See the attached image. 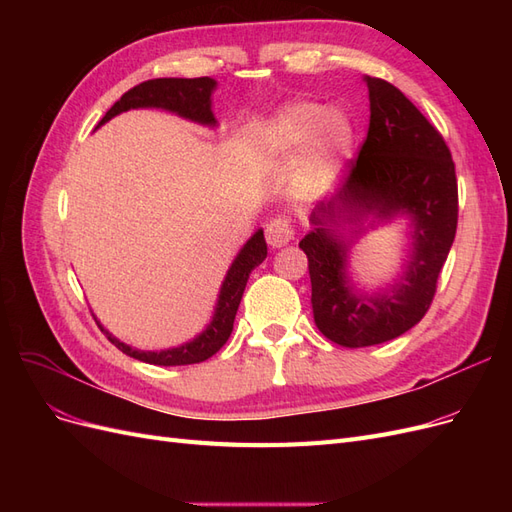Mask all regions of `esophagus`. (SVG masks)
Masks as SVG:
<instances>
[{"label":"esophagus","instance_id":"obj_1","mask_svg":"<svg viewBox=\"0 0 512 512\" xmlns=\"http://www.w3.org/2000/svg\"><path fill=\"white\" fill-rule=\"evenodd\" d=\"M265 235L273 250H280V247L288 245L294 239V228L286 218H273L265 228Z\"/></svg>","mask_w":512,"mask_h":512}]
</instances>
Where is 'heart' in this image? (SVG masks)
I'll list each match as a JSON object with an SVG mask.
<instances>
[{"instance_id":"b5f03b06","label":"heart","mask_w":512,"mask_h":512,"mask_svg":"<svg viewBox=\"0 0 512 512\" xmlns=\"http://www.w3.org/2000/svg\"><path fill=\"white\" fill-rule=\"evenodd\" d=\"M312 138L309 173L318 181H327L354 153L356 130L346 113H329V108L318 102H292L273 117L265 130L267 145L282 156L301 151Z\"/></svg>"}]
</instances>
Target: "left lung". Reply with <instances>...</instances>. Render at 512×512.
Here are the masks:
<instances>
[{
  "label": "left lung",
  "mask_w": 512,
  "mask_h": 512,
  "mask_svg": "<svg viewBox=\"0 0 512 512\" xmlns=\"http://www.w3.org/2000/svg\"><path fill=\"white\" fill-rule=\"evenodd\" d=\"M369 130L342 188L309 215L299 241L309 260L318 331L346 348L391 342L421 322L457 230L455 164L440 132L397 87L365 76ZM406 219L409 250L391 284L353 282V243L376 225Z\"/></svg>",
  "instance_id": "1"
}]
</instances>
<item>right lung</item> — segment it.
Here are the masks:
<instances>
[{
  "mask_svg": "<svg viewBox=\"0 0 512 512\" xmlns=\"http://www.w3.org/2000/svg\"><path fill=\"white\" fill-rule=\"evenodd\" d=\"M218 87L209 76H200V79H153L126 91L102 117L98 128L111 121L119 113H126L130 108H162V111L175 113L188 121L200 123V126L215 128L218 119L213 115V91ZM267 258V241L262 235V228H258L254 235L243 243L239 254L232 260V265L226 271L224 282L220 286L218 301L213 307V316L207 327L200 331L190 342H185L175 348L166 350H138L121 342L111 331H106L100 320L96 318L98 327L106 333L108 342L115 344L123 354L132 356L149 365H194L203 363L209 356L218 352L232 333V324H235L237 309L243 297V290L250 273Z\"/></svg>",
  "mask_w": 512,
  "mask_h": 512,
  "instance_id": "1",
  "label": "right lung"
}]
</instances>
